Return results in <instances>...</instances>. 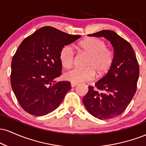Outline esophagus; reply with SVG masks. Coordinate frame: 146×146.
Wrapping results in <instances>:
<instances>
[{
	"label": "esophagus",
	"mask_w": 146,
	"mask_h": 146,
	"mask_svg": "<svg viewBox=\"0 0 146 146\" xmlns=\"http://www.w3.org/2000/svg\"><path fill=\"white\" fill-rule=\"evenodd\" d=\"M71 87H75V86H76L77 85H78V84H77V83H73V82H71Z\"/></svg>",
	"instance_id": "esophagus-1"
}]
</instances>
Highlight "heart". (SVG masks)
Masks as SVG:
<instances>
[{"label":"heart","instance_id":"obj_1","mask_svg":"<svg viewBox=\"0 0 146 146\" xmlns=\"http://www.w3.org/2000/svg\"><path fill=\"white\" fill-rule=\"evenodd\" d=\"M84 52L89 56L85 63L86 68H74L64 74L66 80L73 83L88 82L93 80L95 71L98 75L105 74L111 67L114 60V53L107 48L104 41L98 38H88L80 43ZM60 61L64 68H69L75 61V52L71 45H66L61 48Z\"/></svg>","mask_w":146,"mask_h":146}]
</instances>
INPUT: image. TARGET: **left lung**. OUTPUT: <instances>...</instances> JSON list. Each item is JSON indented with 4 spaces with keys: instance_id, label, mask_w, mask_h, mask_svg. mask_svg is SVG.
Here are the masks:
<instances>
[{
    "instance_id": "1",
    "label": "left lung",
    "mask_w": 146,
    "mask_h": 146,
    "mask_svg": "<svg viewBox=\"0 0 146 146\" xmlns=\"http://www.w3.org/2000/svg\"><path fill=\"white\" fill-rule=\"evenodd\" d=\"M104 37L114 48V60L109 71L88 86L83 104L93 117L109 119L120 115L131 102L137 90L139 67L133 48L115 31L102 30L88 35Z\"/></svg>"
}]
</instances>
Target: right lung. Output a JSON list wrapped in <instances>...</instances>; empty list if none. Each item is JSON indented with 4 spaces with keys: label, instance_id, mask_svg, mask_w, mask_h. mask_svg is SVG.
I'll list each match as a JSON object with an SVG mask.
<instances>
[{
    "label": "right lung",
    "instance_id": "obj_1",
    "mask_svg": "<svg viewBox=\"0 0 146 146\" xmlns=\"http://www.w3.org/2000/svg\"><path fill=\"white\" fill-rule=\"evenodd\" d=\"M80 36L44 27L18 46L11 62V85L18 103L27 113L43 116L62 102L71 86L70 82L55 80L62 74L60 51Z\"/></svg>",
    "mask_w": 146,
    "mask_h": 146
}]
</instances>
